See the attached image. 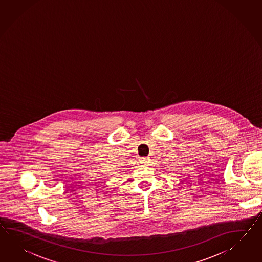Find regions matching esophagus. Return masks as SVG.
<instances>
[{"instance_id": "1", "label": "esophagus", "mask_w": 262, "mask_h": 262, "mask_svg": "<svg viewBox=\"0 0 262 262\" xmlns=\"http://www.w3.org/2000/svg\"><path fill=\"white\" fill-rule=\"evenodd\" d=\"M149 157H144V158H141L140 162L142 165H148L149 164Z\"/></svg>"}]
</instances>
